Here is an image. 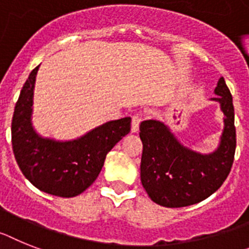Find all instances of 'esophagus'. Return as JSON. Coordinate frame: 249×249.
<instances>
[{"label": "esophagus", "mask_w": 249, "mask_h": 249, "mask_svg": "<svg viewBox=\"0 0 249 249\" xmlns=\"http://www.w3.org/2000/svg\"><path fill=\"white\" fill-rule=\"evenodd\" d=\"M143 120V115L142 114H135L133 115V118H131V131L133 133H137L139 130V124Z\"/></svg>", "instance_id": "34e87169"}]
</instances>
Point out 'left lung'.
I'll list each match as a JSON object with an SVG mask.
<instances>
[{"label":"left lung","mask_w":249,"mask_h":249,"mask_svg":"<svg viewBox=\"0 0 249 249\" xmlns=\"http://www.w3.org/2000/svg\"><path fill=\"white\" fill-rule=\"evenodd\" d=\"M224 112V130L214 153L200 154L179 144L163 123L145 120L139 126L143 153L142 185L152 201L166 208L194 205L213 195L223 185L234 160V107L224 78L215 87Z\"/></svg>","instance_id":"left-lung-1"}]
</instances>
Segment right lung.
<instances>
[{
	"label": "right lung",
	"instance_id": "1",
	"mask_svg": "<svg viewBox=\"0 0 249 249\" xmlns=\"http://www.w3.org/2000/svg\"><path fill=\"white\" fill-rule=\"evenodd\" d=\"M37 70L39 66L31 71L15 106L11 124L15 160L36 189L59 197H73L95 182L106 154L130 131L131 119L108 121L72 142L39 137L30 120Z\"/></svg>",
	"mask_w": 249,
	"mask_h": 249
}]
</instances>
